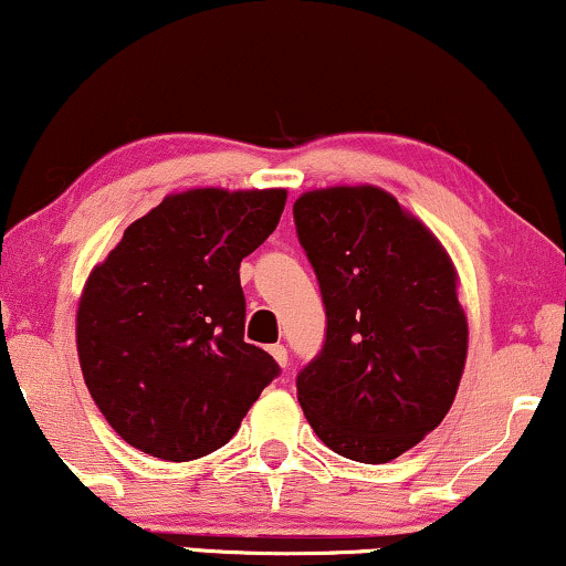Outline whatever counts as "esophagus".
<instances>
[{"instance_id":"obj_1","label":"esophagus","mask_w":566,"mask_h":566,"mask_svg":"<svg viewBox=\"0 0 566 566\" xmlns=\"http://www.w3.org/2000/svg\"><path fill=\"white\" fill-rule=\"evenodd\" d=\"M269 353H271V357H274V360L279 363V366H287V347L284 345H271L269 347Z\"/></svg>"}]
</instances>
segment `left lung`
<instances>
[{
	"mask_svg": "<svg viewBox=\"0 0 566 566\" xmlns=\"http://www.w3.org/2000/svg\"><path fill=\"white\" fill-rule=\"evenodd\" d=\"M300 245L326 305V342L297 402L347 460H397L447 418L468 360V316L447 248L376 185L295 200Z\"/></svg>",
	"mask_w": 566,
	"mask_h": 566,
	"instance_id": "8db88e82",
	"label": "left lung"
}]
</instances>
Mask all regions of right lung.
Instances as JSON below:
<instances>
[{"label": "right lung", "instance_id": "obj_1", "mask_svg": "<svg viewBox=\"0 0 566 566\" xmlns=\"http://www.w3.org/2000/svg\"><path fill=\"white\" fill-rule=\"evenodd\" d=\"M287 190L169 192L91 269L77 360L119 439L167 462L217 452L279 366L242 339L240 261L276 230Z\"/></svg>", "mask_w": 566, "mask_h": 566}]
</instances>
